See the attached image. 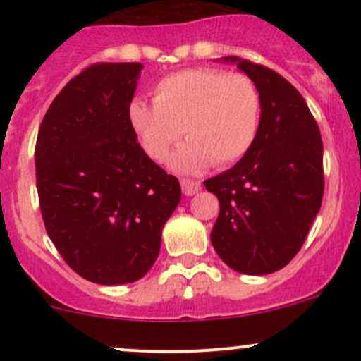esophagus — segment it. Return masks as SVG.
<instances>
[{
	"label": "esophagus",
	"mask_w": 361,
	"mask_h": 361,
	"mask_svg": "<svg viewBox=\"0 0 361 361\" xmlns=\"http://www.w3.org/2000/svg\"><path fill=\"white\" fill-rule=\"evenodd\" d=\"M181 192H183L185 197H192V195L200 192V181L183 178V180H181Z\"/></svg>",
	"instance_id": "1"
}]
</instances>
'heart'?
<instances>
[{"mask_svg":"<svg viewBox=\"0 0 361 361\" xmlns=\"http://www.w3.org/2000/svg\"><path fill=\"white\" fill-rule=\"evenodd\" d=\"M259 118L255 81L214 68L168 74L156 82L152 103L135 98L128 105V123L151 159H166L185 132L188 140L171 157V166L181 173L238 163L258 137Z\"/></svg>","mask_w":361,"mask_h":361,"instance_id":"1","label":"heart"}]
</instances>
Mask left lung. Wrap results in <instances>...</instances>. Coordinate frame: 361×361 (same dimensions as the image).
<instances>
[{
	"label": "left lung",
	"mask_w": 361,
	"mask_h": 361,
	"mask_svg": "<svg viewBox=\"0 0 361 361\" xmlns=\"http://www.w3.org/2000/svg\"><path fill=\"white\" fill-rule=\"evenodd\" d=\"M261 97L258 137L243 159L204 181L221 212L210 233L233 270L268 275L292 261L307 238L324 193L322 139L307 103L270 68L229 56Z\"/></svg>",
	"instance_id": "8db88e82"
}]
</instances>
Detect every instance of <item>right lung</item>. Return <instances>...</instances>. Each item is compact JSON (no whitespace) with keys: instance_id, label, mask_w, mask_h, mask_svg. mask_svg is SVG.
I'll return each instance as SVG.
<instances>
[{"instance_id":"1","label":"right lung","mask_w":361,"mask_h":361,"mask_svg":"<svg viewBox=\"0 0 361 361\" xmlns=\"http://www.w3.org/2000/svg\"><path fill=\"white\" fill-rule=\"evenodd\" d=\"M140 69V62L86 68L54 98L37 135L45 231L93 283L142 279L181 198L180 181L144 152L128 123Z\"/></svg>"}]
</instances>
